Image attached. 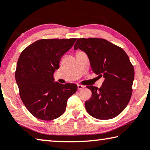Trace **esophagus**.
Segmentation results:
<instances>
[{"label":"esophagus","mask_w":150,"mask_h":150,"mask_svg":"<svg viewBox=\"0 0 150 150\" xmlns=\"http://www.w3.org/2000/svg\"><path fill=\"white\" fill-rule=\"evenodd\" d=\"M84 88V87L83 86V85H77V89L79 90H81V89H83Z\"/></svg>","instance_id":"obj_1"}]
</instances>
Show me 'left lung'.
<instances>
[{"instance_id":"8db88e82","label":"left lung","mask_w":150,"mask_h":150,"mask_svg":"<svg viewBox=\"0 0 150 150\" xmlns=\"http://www.w3.org/2000/svg\"><path fill=\"white\" fill-rule=\"evenodd\" d=\"M79 49L89 57L92 71L103 77L100 88L87 86L92 96L85 103L90 115L98 120H109L126 108L132 95L134 68L126 53L117 45L99 38H81L74 49Z\"/></svg>"}]
</instances>
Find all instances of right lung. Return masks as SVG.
<instances>
[{"label": "right lung", "mask_w": 150, "mask_h": 150, "mask_svg": "<svg viewBox=\"0 0 150 150\" xmlns=\"http://www.w3.org/2000/svg\"><path fill=\"white\" fill-rule=\"evenodd\" d=\"M77 39H40L23 50L16 64L15 79L21 100L39 120L50 121L65 112L69 97L77 91L74 83L54 82L62 56Z\"/></svg>", "instance_id": "1"}]
</instances>
